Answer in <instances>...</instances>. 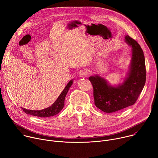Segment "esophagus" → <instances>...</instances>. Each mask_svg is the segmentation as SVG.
<instances>
[{"label": "esophagus", "instance_id": "1", "mask_svg": "<svg viewBox=\"0 0 158 158\" xmlns=\"http://www.w3.org/2000/svg\"><path fill=\"white\" fill-rule=\"evenodd\" d=\"M87 72L85 69H82L79 72V75L81 77H85L87 76Z\"/></svg>", "mask_w": 158, "mask_h": 158}]
</instances>
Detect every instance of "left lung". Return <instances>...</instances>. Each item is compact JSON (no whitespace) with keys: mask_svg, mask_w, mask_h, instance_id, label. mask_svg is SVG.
Wrapping results in <instances>:
<instances>
[{"mask_svg":"<svg viewBox=\"0 0 158 158\" xmlns=\"http://www.w3.org/2000/svg\"><path fill=\"white\" fill-rule=\"evenodd\" d=\"M125 41L132 48V59L128 76L124 82L113 87L99 76L89 78L93 87L96 106L107 113L133 105L146 82V71L143 51L137 41L128 35H126Z\"/></svg>","mask_w":158,"mask_h":158,"instance_id":"8db88e82","label":"left lung"}]
</instances>
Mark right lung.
<instances>
[{"mask_svg": "<svg viewBox=\"0 0 158 158\" xmlns=\"http://www.w3.org/2000/svg\"><path fill=\"white\" fill-rule=\"evenodd\" d=\"M73 81H70L67 85L65 87L64 89L59 95L57 100L55 101L54 104H52L50 107L46 108L42 110H29L26 109L24 108H22V109L27 114H30L32 116L40 117V118H46V117H51L54 115H56L62 109L64 106V100L65 96L68 92L70 87L72 85Z\"/></svg>", "mask_w": 158, "mask_h": 158, "instance_id": "add662e5", "label": "right lung"}]
</instances>
